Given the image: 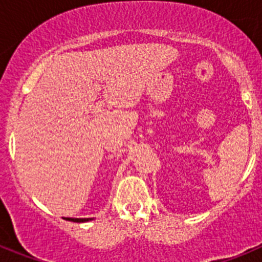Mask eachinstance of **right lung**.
Wrapping results in <instances>:
<instances>
[{
	"mask_svg": "<svg viewBox=\"0 0 262 262\" xmlns=\"http://www.w3.org/2000/svg\"><path fill=\"white\" fill-rule=\"evenodd\" d=\"M69 222H76V223H84V222L93 221V217H64Z\"/></svg>",
	"mask_w": 262,
	"mask_h": 262,
	"instance_id": "add662e5",
	"label": "right lung"
}]
</instances>
